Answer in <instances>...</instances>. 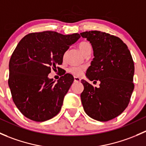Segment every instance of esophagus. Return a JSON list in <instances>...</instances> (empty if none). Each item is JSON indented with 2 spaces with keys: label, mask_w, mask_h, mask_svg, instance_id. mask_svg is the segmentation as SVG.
Masks as SVG:
<instances>
[{
  "label": "esophagus",
  "mask_w": 146,
  "mask_h": 146,
  "mask_svg": "<svg viewBox=\"0 0 146 146\" xmlns=\"http://www.w3.org/2000/svg\"><path fill=\"white\" fill-rule=\"evenodd\" d=\"M74 81L77 82H80V78L78 77H74Z\"/></svg>",
  "instance_id": "obj_1"
}]
</instances>
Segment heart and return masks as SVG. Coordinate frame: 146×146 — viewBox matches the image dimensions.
Wrapping results in <instances>:
<instances>
[{"instance_id": "heart-1", "label": "heart", "mask_w": 146, "mask_h": 146, "mask_svg": "<svg viewBox=\"0 0 146 146\" xmlns=\"http://www.w3.org/2000/svg\"><path fill=\"white\" fill-rule=\"evenodd\" d=\"M79 49L81 51V53L84 55H87L89 53L92 51V46L90 43L88 42H82L78 46ZM68 71L71 73L72 74L75 76H80L83 73L84 68L82 67H79V66H74V67H70L68 69Z\"/></svg>"}]
</instances>
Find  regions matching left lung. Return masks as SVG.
Returning a JSON list of instances; mask_svg holds the SVG:
<instances>
[{"instance_id":"obj_1","label":"left lung","mask_w":146,"mask_h":146,"mask_svg":"<svg viewBox=\"0 0 146 146\" xmlns=\"http://www.w3.org/2000/svg\"><path fill=\"white\" fill-rule=\"evenodd\" d=\"M93 49L94 58L86 71L90 80H100L94 88L82 80L80 95L85 113L100 121L120 115L127 107L134 89V64L126 44L117 36L100 31L80 33ZM96 82V81H95Z\"/></svg>"}]
</instances>
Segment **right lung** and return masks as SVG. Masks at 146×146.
Instances as JSON below:
<instances>
[{
    "instance_id": "1",
    "label": "right lung",
    "mask_w": 146,
    "mask_h": 146,
    "mask_svg": "<svg viewBox=\"0 0 146 146\" xmlns=\"http://www.w3.org/2000/svg\"><path fill=\"white\" fill-rule=\"evenodd\" d=\"M79 34L64 35L52 31L31 33L19 42L9 62L8 85L15 104L27 118L44 121L61 110L74 78L63 73L57 82L48 75L58 65Z\"/></svg>"
}]
</instances>
